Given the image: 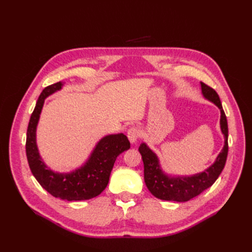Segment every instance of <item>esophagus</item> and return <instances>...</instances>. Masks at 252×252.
Instances as JSON below:
<instances>
[{"instance_id":"1","label":"esophagus","mask_w":252,"mask_h":252,"mask_svg":"<svg viewBox=\"0 0 252 252\" xmlns=\"http://www.w3.org/2000/svg\"><path fill=\"white\" fill-rule=\"evenodd\" d=\"M127 136L131 143H135L140 138V130L136 127H130L127 131Z\"/></svg>"}]
</instances>
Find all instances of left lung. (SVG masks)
<instances>
[{
    "label": "left lung",
    "instance_id": "obj_1",
    "mask_svg": "<svg viewBox=\"0 0 252 252\" xmlns=\"http://www.w3.org/2000/svg\"><path fill=\"white\" fill-rule=\"evenodd\" d=\"M203 96L215 104L220 111V131L224 134V147L217 157V159L207 169L193 175H178L172 177L163 171L158 156L146 143H142L139 151L144 163V180L149 191L158 199L173 202H187L201 194L204 190L212 186L224 169L228 155V124L222 103L215 89L201 82Z\"/></svg>",
    "mask_w": 252,
    "mask_h": 252
}]
</instances>
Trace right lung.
Segmentation results:
<instances>
[{"instance_id": "obj_1", "label": "right lung", "mask_w": 252, "mask_h": 252, "mask_svg": "<svg viewBox=\"0 0 252 252\" xmlns=\"http://www.w3.org/2000/svg\"><path fill=\"white\" fill-rule=\"evenodd\" d=\"M62 87L63 83L58 82L44 88L35 104L27 129L28 164L33 177L51 195L66 201L89 200L97 196L107 187L114 162L119 155L130 148V143L124 133L105 135L97 142L87 161L79 168L67 173L56 172L48 168L37 149L36 127L45 98Z\"/></svg>"}]
</instances>
